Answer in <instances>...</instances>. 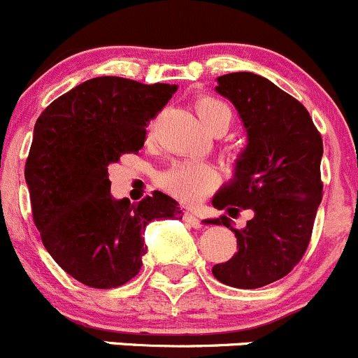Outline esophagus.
Here are the masks:
<instances>
[{
    "label": "esophagus",
    "mask_w": 358,
    "mask_h": 358,
    "mask_svg": "<svg viewBox=\"0 0 358 358\" xmlns=\"http://www.w3.org/2000/svg\"><path fill=\"white\" fill-rule=\"evenodd\" d=\"M182 217H184V221H186L187 224L193 226V228H201V226H203V224H201L200 219H198L196 215L193 214V212L186 210V212H184V214H182Z\"/></svg>",
    "instance_id": "1"
}]
</instances>
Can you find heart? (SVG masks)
<instances>
[{
	"mask_svg": "<svg viewBox=\"0 0 358 358\" xmlns=\"http://www.w3.org/2000/svg\"><path fill=\"white\" fill-rule=\"evenodd\" d=\"M194 111L203 127L212 134H222L231 127L233 108L215 95H200L193 102ZM219 182L217 171L207 164L198 162H179L162 172L158 186L184 203L201 200Z\"/></svg>",
	"mask_w": 358,
	"mask_h": 358,
	"instance_id": "b5f03b06",
	"label": "heart"
}]
</instances>
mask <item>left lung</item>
Segmentation results:
<instances>
[{
    "label": "left lung",
    "instance_id": "left-lung-1",
    "mask_svg": "<svg viewBox=\"0 0 358 358\" xmlns=\"http://www.w3.org/2000/svg\"><path fill=\"white\" fill-rule=\"evenodd\" d=\"M217 92L233 102L249 136L236 165V178L212 203L238 214L252 208L254 217L236 229L228 215L210 219L236 236V254L215 264L219 282L236 289H257L280 280L303 259L322 201L320 132L303 104L254 73L217 78Z\"/></svg>",
    "mask_w": 358,
    "mask_h": 358
}]
</instances>
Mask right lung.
<instances>
[{"label": "right lung", "instance_id": "right-lung-1", "mask_svg": "<svg viewBox=\"0 0 358 358\" xmlns=\"http://www.w3.org/2000/svg\"><path fill=\"white\" fill-rule=\"evenodd\" d=\"M176 85L101 76L55 99L34 125L26 160L33 221L55 263L81 284L113 289L143 266V233L155 219H182L179 203L153 191L132 205L109 193L108 167L139 153L146 127Z\"/></svg>", "mask_w": 358, "mask_h": 358}]
</instances>
